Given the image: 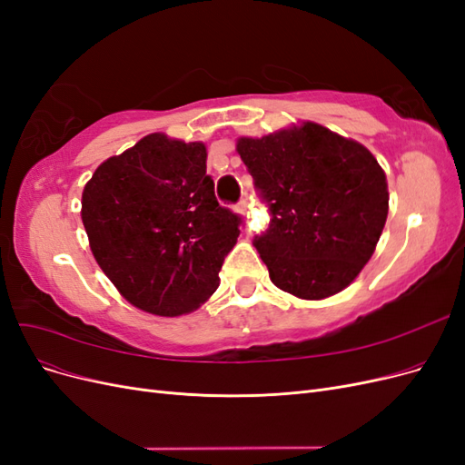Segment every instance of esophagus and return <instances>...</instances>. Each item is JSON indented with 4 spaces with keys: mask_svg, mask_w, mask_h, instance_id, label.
I'll return each instance as SVG.
<instances>
[{
    "mask_svg": "<svg viewBox=\"0 0 465 465\" xmlns=\"http://www.w3.org/2000/svg\"><path fill=\"white\" fill-rule=\"evenodd\" d=\"M246 209H248V202H246V198H242V200H241V203L236 205V211H238V213H241V215H244V213H246Z\"/></svg>",
    "mask_w": 465,
    "mask_h": 465,
    "instance_id": "1",
    "label": "esophagus"
}]
</instances>
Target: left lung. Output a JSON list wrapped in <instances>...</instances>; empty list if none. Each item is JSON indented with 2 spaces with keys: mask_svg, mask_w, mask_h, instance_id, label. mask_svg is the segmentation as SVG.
I'll return each mask as SVG.
<instances>
[{
  "mask_svg": "<svg viewBox=\"0 0 465 465\" xmlns=\"http://www.w3.org/2000/svg\"><path fill=\"white\" fill-rule=\"evenodd\" d=\"M236 153L270 203L254 246L275 287L322 301L372 258L388 217V182L374 154L316 122L238 137Z\"/></svg>",
  "mask_w": 465,
  "mask_h": 465,
  "instance_id": "1",
  "label": "left lung"
}]
</instances>
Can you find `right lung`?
Masks as SVG:
<instances>
[{
  "label": "right lung",
  "mask_w": 465,
  "mask_h": 465,
  "mask_svg": "<svg viewBox=\"0 0 465 465\" xmlns=\"http://www.w3.org/2000/svg\"><path fill=\"white\" fill-rule=\"evenodd\" d=\"M205 163V143L157 132L98 164L83 188L93 256L139 311L190 314L219 287L241 219L219 205Z\"/></svg>",
  "instance_id": "add662e5"
}]
</instances>
